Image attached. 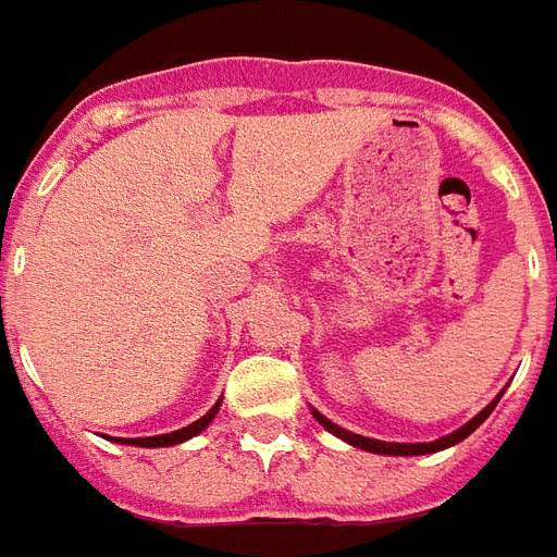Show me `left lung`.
Returning <instances> with one entry per match:
<instances>
[{"mask_svg":"<svg viewBox=\"0 0 557 557\" xmlns=\"http://www.w3.org/2000/svg\"><path fill=\"white\" fill-rule=\"evenodd\" d=\"M495 397L492 403L483 408V411L474 417V420H469L462 429H457L455 434H448V437H440L434 440V443H382V440H371V437H362V434H354V431L348 429H342V425H336V422H331L327 417H322V413L315 411L313 408V417L319 422H322L324 429L331 431V434H336L339 440H345V443H350V446L356 448H362V451H373V455H394V457H413V455H434V451H443V448L448 446H457L460 440H466L471 434V431L478 429V425H483V420H486L488 413L495 411V405H497Z\"/></svg>","mask_w":557,"mask_h":557,"instance_id":"1","label":"left lung"}]
</instances>
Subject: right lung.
Masks as SVG:
<instances>
[{
    "label": "right lung",
    "instance_id": "right-lung-1",
    "mask_svg": "<svg viewBox=\"0 0 557 557\" xmlns=\"http://www.w3.org/2000/svg\"><path fill=\"white\" fill-rule=\"evenodd\" d=\"M218 408H221V399H218L212 408H209L207 413H203L201 420H195L193 425H186V429H177L172 431V434H158V437H135V440H128V437H114L117 443H123V446H140V448H163V446H177V443H186L189 437H195V434H201L203 429H207L209 422L215 420V413Z\"/></svg>",
    "mask_w": 557,
    "mask_h": 557
}]
</instances>
